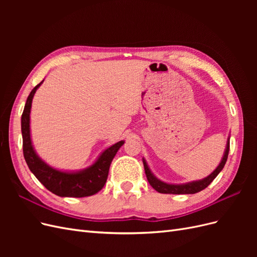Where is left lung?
Masks as SVG:
<instances>
[{
    "label": "left lung",
    "mask_w": 257,
    "mask_h": 257,
    "mask_svg": "<svg viewBox=\"0 0 257 257\" xmlns=\"http://www.w3.org/2000/svg\"><path fill=\"white\" fill-rule=\"evenodd\" d=\"M228 152H229V138L227 141L226 149H225L223 159L219 164V166L215 168V170H213V172L205 179H201V180H198V181L184 183V184H169V183H165V182L159 180L158 178H155L153 176L151 170L149 169V167H148L146 161L143 160V162H144V167H145V172H146L148 181H149L150 185L155 191H158L159 193H163V194H195V193H198L200 191H203L204 189H206L207 186L214 180V178L220 174V172L225 165V163H226V161H227Z\"/></svg>",
    "instance_id": "1"
}]
</instances>
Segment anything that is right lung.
<instances>
[{"instance_id":"obj_1","label":"right lung","mask_w":257,"mask_h":257,"mask_svg":"<svg viewBox=\"0 0 257 257\" xmlns=\"http://www.w3.org/2000/svg\"><path fill=\"white\" fill-rule=\"evenodd\" d=\"M42 83L43 81L31 91L21 116L23 157H25L27 164L31 172L38 179V181L46 189L58 196L85 197L94 195L105 185L112 159L124 142L121 141L108 148L100 154L94 164L81 172H61V170H57L46 164L34 151L30 135V112L32 99L36 90Z\"/></svg>"}]
</instances>
